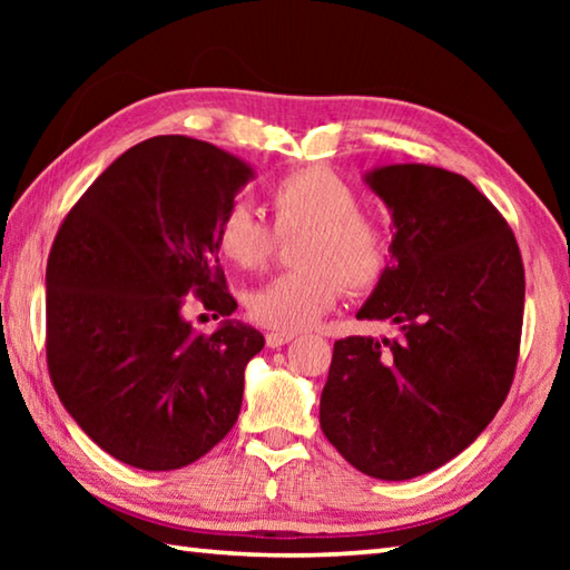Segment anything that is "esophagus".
<instances>
[{
    "label": "esophagus",
    "instance_id": "1",
    "mask_svg": "<svg viewBox=\"0 0 570 570\" xmlns=\"http://www.w3.org/2000/svg\"><path fill=\"white\" fill-rule=\"evenodd\" d=\"M294 332H268L266 334V344L272 346V350H278V346H284L294 340Z\"/></svg>",
    "mask_w": 570,
    "mask_h": 570
}]
</instances>
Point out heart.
I'll return each mask as SVG.
<instances>
[{
	"mask_svg": "<svg viewBox=\"0 0 570 570\" xmlns=\"http://www.w3.org/2000/svg\"><path fill=\"white\" fill-rule=\"evenodd\" d=\"M360 204V190L322 166L298 168L272 183L274 230L302 236L292 246L296 268L246 296L250 320L276 332L306 330L336 304L342 286L364 294L382 282L392 262V230ZM274 230L248 206L236 204L218 220L216 246L234 266L258 272L274 254Z\"/></svg>",
	"mask_w": 570,
	"mask_h": 570,
	"instance_id": "b5f03b06",
	"label": "heart"
}]
</instances>
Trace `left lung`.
Listing matches in <instances>:
<instances>
[{"instance_id": "left-lung-1", "label": "left lung", "mask_w": 570, "mask_h": 570, "mask_svg": "<svg viewBox=\"0 0 570 570\" xmlns=\"http://www.w3.org/2000/svg\"><path fill=\"white\" fill-rule=\"evenodd\" d=\"M364 180L394 236L356 320L397 324V336L334 342L320 424L364 475L410 480L460 455L505 402L525 272L508 220L468 178L402 163Z\"/></svg>"}]
</instances>
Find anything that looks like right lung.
Returning <instances> with one entry per match:
<instances>
[{
    "label": "right lung",
    "instance_id": "obj_1",
    "mask_svg": "<svg viewBox=\"0 0 570 570\" xmlns=\"http://www.w3.org/2000/svg\"><path fill=\"white\" fill-rule=\"evenodd\" d=\"M254 170L186 135L142 140L65 216L47 258V370L92 442L140 470L186 468L224 440L254 326L200 334L188 302L236 312L216 228Z\"/></svg>",
    "mask_w": 570,
    "mask_h": 570
}]
</instances>
